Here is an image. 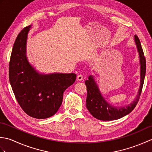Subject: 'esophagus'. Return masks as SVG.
<instances>
[{
	"instance_id": "1",
	"label": "esophagus",
	"mask_w": 152,
	"mask_h": 152,
	"mask_svg": "<svg viewBox=\"0 0 152 152\" xmlns=\"http://www.w3.org/2000/svg\"><path fill=\"white\" fill-rule=\"evenodd\" d=\"M77 79H78V80H79V81H82V80H83V76L82 74H79V75H78V76H77Z\"/></svg>"
}]
</instances>
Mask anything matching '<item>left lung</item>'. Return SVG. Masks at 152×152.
Listing matches in <instances>:
<instances>
[{"mask_svg": "<svg viewBox=\"0 0 152 152\" xmlns=\"http://www.w3.org/2000/svg\"><path fill=\"white\" fill-rule=\"evenodd\" d=\"M138 51L139 53L140 63V86L137 99L133 103L125 107H114L106 102L102 97L99 88L95 83L93 76H89V80H86L85 83L88 90V96L86 99V106L93 117L102 121H112L120 119L131 113L135 108L139 101L140 94L142 90L144 82L145 74L146 70V58L144 55L139 38L137 35L134 36Z\"/></svg>", "mask_w": 152, "mask_h": 152, "instance_id": "8db88e82", "label": "left lung"}]
</instances>
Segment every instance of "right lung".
Masks as SVG:
<instances>
[{
	"instance_id": "1",
	"label": "right lung",
	"mask_w": 152,
	"mask_h": 152,
	"mask_svg": "<svg viewBox=\"0 0 152 152\" xmlns=\"http://www.w3.org/2000/svg\"><path fill=\"white\" fill-rule=\"evenodd\" d=\"M31 25L18 35L9 63V80L15 99L27 115L46 119L57 112L63 93L76 78L74 73L40 74L26 57L27 34Z\"/></svg>"
}]
</instances>
